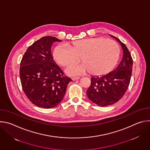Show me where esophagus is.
Masks as SVG:
<instances>
[{
    "instance_id": "esophagus-1",
    "label": "esophagus",
    "mask_w": 150,
    "mask_h": 150,
    "mask_svg": "<svg viewBox=\"0 0 150 150\" xmlns=\"http://www.w3.org/2000/svg\"><path fill=\"white\" fill-rule=\"evenodd\" d=\"M79 79V77H73V78H72V79L73 81H75V80H77V79Z\"/></svg>"
}]
</instances>
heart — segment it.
<instances>
[{
  "mask_svg": "<svg viewBox=\"0 0 150 150\" xmlns=\"http://www.w3.org/2000/svg\"><path fill=\"white\" fill-rule=\"evenodd\" d=\"M81 54L83 63L73 64L67 69L71 76L81 75L90 71L101 75L109 72L115 67L120 55L117 42L104 38H89L76 40L71 46L61 44L54 50V57L60 65L65 67L75 62Z\"/></svg>",
  "mask_w": 150,
  "mask_h": 150,
  "instance_id": "1",
  "label": "heart"
}]
</instances>
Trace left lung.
<instances>
[{
    "label": "left lung",
    "mask_w": 150,
    "mask_h": 150,
    "mask_svg": "<svg viewBox=\"0 0 150 150\" xmlns=\"http://www.w3.org/2000/svg\"><path fill=\"white\" fill-rule=\"evenodd\" d=\"M110 36L120 44L122 59L114 71L100 77L93 76L87 91L88 98L101 107L113 104L122 98L129 87L132 71L133 60L129 50L119 38Z\"/></svg>",
    "instance_id": "8db88e82"
}]
</instances>
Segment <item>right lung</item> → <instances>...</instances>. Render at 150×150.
I'll list each match as a JSON object with an SVG mask.
<instances>
[{"instance_id": "1", "label": "right lung", "mask_w": 150, "mask_h": 150, "mask_svg": "<svg viewBox=\"0 0 150 150\" xmlns=\"http://www.w3.org/2000/svg\"><path fill=\"white\" fill-rule=\"evenodd\" d=\"M56 41L62 40L52 36L41 38L28 47L20 63L23 90L33 104L41 108L58 105L72 81L53 60L51 47Z\"/></svg>"}]
</instances>
